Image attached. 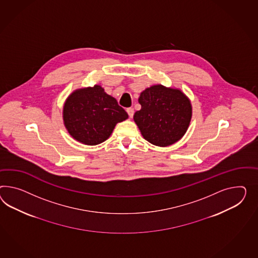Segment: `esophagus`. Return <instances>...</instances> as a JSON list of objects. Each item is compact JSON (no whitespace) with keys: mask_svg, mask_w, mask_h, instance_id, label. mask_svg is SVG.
Here are the masks:
<instances>
[{"mask_svg":"<svg viewBox=\"0 0 258 258\" xmlns=\"http://www.w3.org/2000/svg\"><path fill=\"white\" fill-rule=\"evenodd\" d=\"M126 111L128 113L129 117H130V118H132L133 116H134V113H135V111H134V108H132V107H129V108H127V109H126Z\"/></svg>","mask_w":258,"mask_h":258,"instance_id":"obj_1","label":"esophagus"}]
</instances>
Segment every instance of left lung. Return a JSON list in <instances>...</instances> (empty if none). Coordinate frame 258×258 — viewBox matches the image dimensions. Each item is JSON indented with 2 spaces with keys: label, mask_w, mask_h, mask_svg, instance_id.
<instances>
[{
  "label": "left lung",
  "mask_w": 258,
  "mask_h": 258,
  "mask_svg": "<svg viewBox=\"0 0 258 258\" xmlns=\"http://www.w3.org/2000/svg\"><path fill=\"white\" fill-rule=\"evenodd\" d=\"M141 109L134 120L143 138L153 145H172L183 137L191 118L190 100L177 89L154 85L142 92Z\"/></svg>",
  "instance_id": "obj_1"
}]
</instances>
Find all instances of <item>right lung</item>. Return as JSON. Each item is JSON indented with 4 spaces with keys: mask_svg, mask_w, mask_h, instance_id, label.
<instances>
[{
    "mask_svg": "<svg viewBox=\"0 0 258 258\" xmlns=\"http://www.w3.org/2000/svg\"><path fill=\"white\" fill-rule=\"evenodd\" d=\"M128 118L117 100L101 86L74 92L63 106V121L74 139L86 145H97L109 138L115 125Z\"/></svg>",
    "mask_w": 258,
    "mask_h": 258,
    "instance_id": "right-lung-1",
    "label": "right lung"
}]
</instances>
